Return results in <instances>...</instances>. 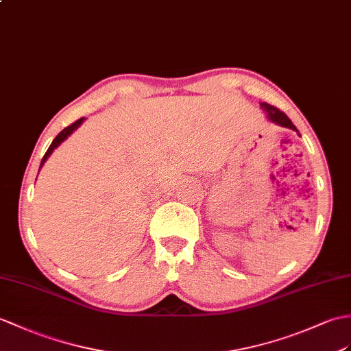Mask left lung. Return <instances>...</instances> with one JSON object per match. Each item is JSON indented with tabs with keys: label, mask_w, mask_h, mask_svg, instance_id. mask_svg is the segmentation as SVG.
<instances>
[{
	"label": "left lung",
	"mask_w": 351,
	"mask_h": 351,
	"mask_svg": "<svg viewBox=\"0 0 351 351\" xmlns=\"http://www.w3.org/2000/svg\"><path fill=\"white\" fill-rule=\"evenodd\" d=\"M260 106H262V109L267 113V118L272 122H275V124H278L281 127H287V128H291V130H295V132H298V128L293 125V122L289 119L286 113L281 112L280 109H276L275 106H271L269 103H262Z\"/></svg>",
	"instance_id": "8db88e82"
}]
</instances>
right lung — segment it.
<instances>
[{
    "instance_id": "right-lung-1",
    "label": "right lung",
    "mask_w": 351,
    "mask_h": 351,
    "mask_svg": "<svg viewBox=\"0 0 351 351\" xmlns=\"http://www.w3.org/2000/svg\"><path fill=\"white\" fill-rule=\"evenodd\" d=\"M82 122H84V118H80V119L75 121V122H73V124H70L69 127H65V128L62 130V132L53 138V142L51 143V146H49V149H47V151H46V154H45V157H43V160H42V165H40V167H42V166L45 165V161L47 160V157H49V156H51L52 151L56 148V146H58L61 142H64L65 138H67L73 132H75V130H76L80 124H82Z\"/></svg>"
}]
</instances>
